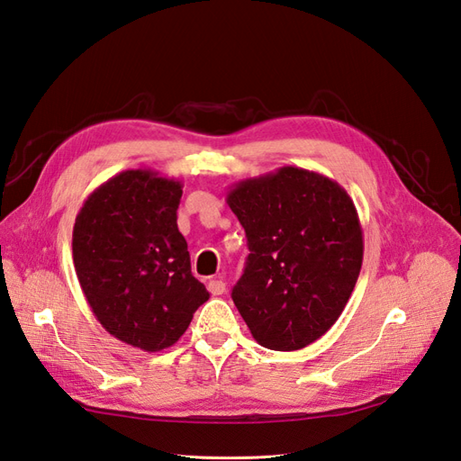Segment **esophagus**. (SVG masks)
I'll list each match as a JSON object with an SVG mask.
<instances>
[{"label":"esophagus","mask_w":461,"mask_h":461,"mask_svg":"<svg viewBox=\"0 0 461 461\" xmlns=\"http://www.w3.org/2000/svg\"><path fill=\"white\" fill-rule=\"evenodd\" d=\"M207 289H209V293L213 294V296H219V294H222V293L227 291V283L221 281V279H211L207 283Z\"/></svg>","instance_id":"34e87169"}]
</instances>
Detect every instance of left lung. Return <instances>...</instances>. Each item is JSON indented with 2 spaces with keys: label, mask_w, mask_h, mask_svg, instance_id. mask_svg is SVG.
Here are the masks:
<instances>
[{
  "label": "left lung",
  "mask_w": 461,
  "mask_h": 461,
  "mask_svg": "<svg viewBox=\"0 0 461 461\" xmlns=\"http://www.w3.org/2000/svg\"><path fill=\"white\" fill-rule=\"evenodd\" d=\"M227 203L250 250L232 301L252 338L273 351L314 343L341 316L363 266L349 194L323 174L283 167L234 184Z\"/></svg>",
  "instance_id": "obj_1"
}]
</instances>
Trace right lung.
<instances>
[{
  "label": "right lung",
  "instance_id": "add662e5",
  "mask_svg": "<svg viewBox=\"0 0 461 461\" xmlns=\"http://www.w3.org/2000/svg\"><path fill=\"white\" fill-rule=\"evenodd\" d=\"M180 197L178 180L123 170L86 197L73 227V264L93 314L147 353L176 343L209 298L178 230Z\"/></svg>",
  "mask_w": 461,
  "mask_h": 461
}]
</instances>
